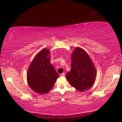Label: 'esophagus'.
<instances>
[{
  "mask_svg": "<svg viewBox=\"0 0 122 122\" xmlns=\"http://www.w3.org/2000/svg\"><path fill=\"white\" fill-rule=\"evenodd\" d=\"M61 76H65V73H61Z\"/></svg>",
  "mask_w": 122,
  "mask_h": 122,
  "instance_id": "34e87169",
  "label": "esophagus"
}]
</instances>
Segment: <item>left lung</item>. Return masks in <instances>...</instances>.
<instances>
[{
    "instance_id": "8db88e82",
    "label": "left lung",
    "mask_w": 122,
    "mask_h": 122,
    "mask_svg": "<svg viewBox=\"0 0 122 122\" xmlns=\"http://www.w3.org/2000/svg\"><path fill=\"white\" fill-rule=\"evenodd\" d=\"M96 69L86 51L76 48L71 55V71L66 74L70 84L78 91L83 92L94 84Z\"/></svg>"
}]
</instances>
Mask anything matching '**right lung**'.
I'll return each instance as SVG.
<instances>
[{
  "instance_id": "add662e5",
  "label": "right lung",
  "mask_w": 122,
  "mask_h": 122,
  "mask_svg": "<svg viewBox=\"0 0 122 122\" xmlns=\"http://www.w3.org/2000/svg\"><path fill=\"white\" fill-rule=\"evenodd\" d=\"M49 50L43 49L36 55L27 71V81L30 87L39 94L47 93L51 89L58 74L50 62Z\"/></svg>"
}]
</instances>
